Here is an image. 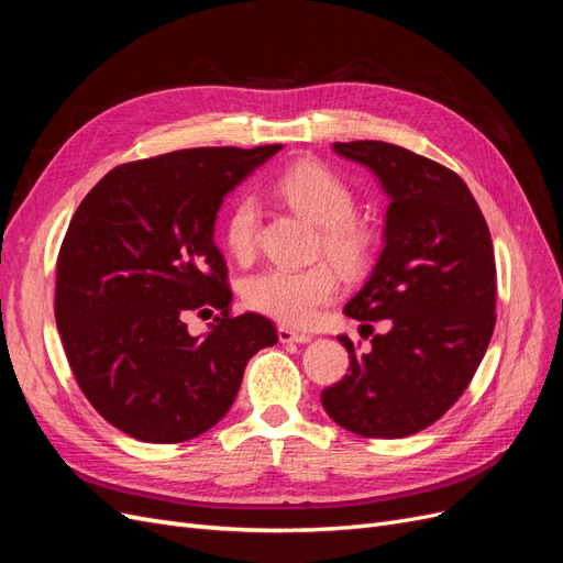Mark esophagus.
Returning a JSON list of instances; mask_svg holds the SVG:
<instances>
[{
    "instance_id": "34e87169",
    "label": "esophagus",
    "mask_w": 563,
    "mask_h": 563,
    "mask_svg": "<svg viewBox=\"0 0 563 563\" xmlns=\"http://www.w3.org/2000/svg\"><path fill=\"white\" fill-rule=\"evenodd\" d=\"M277 335H279V343H310V340H312V335L298 333V331L288 329V327H279Z\"/></svg>"
}]
</instances>
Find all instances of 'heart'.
<instances>
[{
    "instance_id": "1",
    "label": "heart",
    "mask_w": 563,
    "mask_h": 563,
    "mask_svg": "<svg viewBox=\"0 0 563 563\" xmlns=\"http://www.w3.org/2000/svg\"><path fill=\"white\" fill-rule=\"evenodd\" d=\"M277 195L323 228V249L343 269H360L371 249V232L354 218L356 199L350 185L319 162H296L275 180ZM261 203L253 195L232 201L223 220V242L236 261H251L258 246ZM338 294L331 265H269L255 272L242 288L251 310L286 327H310L323 305Z\"/></svg>"
}]
</instances>
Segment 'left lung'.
<instances>
[{
    "label": "left lung",
    "instance_id": "obj_1",
    "mask_svg": "<svg viewBox=\"0 0 563 563\" xmlns=\"http://www.w3.org/2000/svg\"><path fill=\"white\" fill-rule=\"evenodd\" d=\"M366 166L389 199L383 251L345 314L389 319L371 352L350 354L347 376L321 391L327 413L360 437L399 439L444 416L467 389L496 327V258L470 187L416 152L383 143H333Z\"/></svg>",
    "mask_w": 563,
    "mask_h": 563
}]
</instances>
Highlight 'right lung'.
<instances>
[{"mask_svg":"<svg viewBox=\"0 0 563 563\" xmlns=\"http://www.w3.org/2000/svg\"><path fill=\"white\" fill-rule=\"evenodd\" d=\"M282 145L192 147L112 168L58 253L56 327L84 397L117 430L178 444L211 430L251 356L277 343L263 314H230L213 228L223 199ZM221 310L186 333L190 309Z\"/></svg>","mask_w":563,"mask_h":563,"instance_id":"1","label":"right lung"}]
</instances>
